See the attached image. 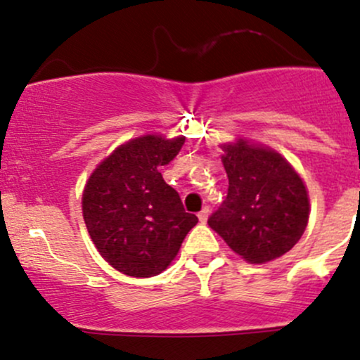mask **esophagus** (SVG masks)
Instances as JSON below:
<instances>
[{
  "instance_id": "34e87169",
  "label": "esophagus",
  "mask_w": 360,
  "mask_h": 360,
  "mask_svg": "<svg viewBox=\"0 0 360 360\" xmlns=\"http://www.w3.org/2000/svg\"><path fill=\"white\" fill-rule=\"evenodd\" d=\"M209 212H211V209H209L207 205H205V207L202 209L200 212H198V219H200V223H205V221H207V218H209Z\"/></svg>"
}]
</instances>
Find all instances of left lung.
Returning a JSON list of instances; mask_svg holds the SVG:
<instances>
[{"label": "left lung", "instance_id": "1", "mask_svg": "<svg viewBox=\"0 0 360 360\" xmlns=\"http://www.w3.org/2000/svg\"><path fill=\"white\" fill-rule=\"evenodd\" d=\"M225 200L207 223L251 264L274 260L295 246L309 218L306 186L278 153L239 141L223 146Z\"/></svg>", "mask_w": 360, "mask_h": 360}]
</instances>
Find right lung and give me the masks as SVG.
<instances>
[{
    "label": "right lung",
    "mask_w": 360,
    "mask_h": 360,
    "mask_svg": "<svg viewBox=\"0 0 360 360\" xmlns=\"http://www.w3.org/2000/svg\"><path fill=\"white\" fill-rule=\"evenodd\" d=\"M184 137L146 135L117 148L93 172L82 195L87 232L96 250L120 273L156 276L179 251L198 218L160 169L172 162Z\"/></svg>",
    "instance_id": "add662e5"
}]
</instances>
